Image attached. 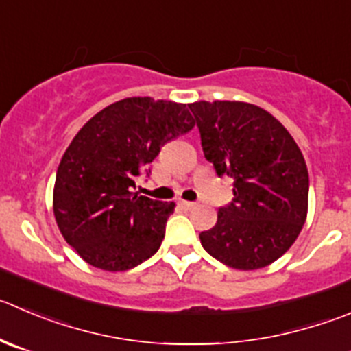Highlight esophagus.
Listing matches in <instances>:
<instances>
[{
  "mask_svg": "<svg viewBox=\"0 0 351 351\" xmlns=\"http://www.w3.org/2000/svg\"><path fill=\"white\" fill-rule=\"evenodd\" d=\"M179 205H181L184 210H193L196 206V203L186 202V199H181V202H179Z\"/></svg>",
  "mask_w": 351,
  "mask_h": 351,
  "instance_id": "esophagus-1",
  "label": "esophagus"
}]
</instances>
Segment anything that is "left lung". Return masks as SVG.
Returning a JSON list of instances; mask_svg holds the SVG:
<instances>
[{
	"label": "left lung",
	"mask_w": 351,
	"mask_h": 351,
	"mask_svg": "<svg viewBox=\"0 0 351 351\" xmlns=\"http://www.w3.org/2000/svg\"><path fill=\"white\" fill-rule=\"evenodd\" d=\"M205 158L234 179L231 205L199 234L203 248L226 265L256 270L285 255L308 212V170L288 129L245 101L189 103Z\"/></svg>",
	"instance_id": "8db88e82"
}]
</instances>
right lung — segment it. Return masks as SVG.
I'll return each mask as SVG.
<instances>
[{
    "label": "right lung",
    "instance_id": "right-lung-1",
    "mask_svg": "<svg viewBox=\"0 0 351 351\" xmlns=\"http://www.w3.org/2000/svg\"><path fill=\"white\" fill-rule=\"evenodd\" d=\"M195 120L184 103L134 96L82 125L60 160L53 212L65 241L84 262L122 272L155 255L176 203L132 193L160 146Z\"/></svg>",
    "mask_w": 351,
    "mask_h": 351
}]
</instances>
